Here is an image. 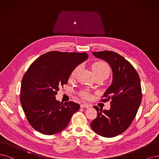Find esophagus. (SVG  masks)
<instances>
[{
    "label": "esophagus",
    "mask_w": 159,
    "mask_h": 159,
    "mask_svg": "<svg viewBox=\"0 0 159 159\" xmlns=\"http://www.w3.org/2000/svg\"><path fill=\"white\" fill-rule=\"evenodd\" d=\"M91 105L89 104H87V103H83L80 105V107H86V108H89L90 107Z\"/></svg>",
    "instance_id": "obj_1"
}]
</instances>
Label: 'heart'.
<instances>
[{
	"label": "heart",
	"instance_id": "1",
	"mask_svg": "<svg viewBox=\"0 0 159 159\" xmlns=\"http://www.w3.org/2000/svg\"><path fill=\"white\" fill-rule=\"evenodd\" d=\"M92 67L93 72L94 73V75H103L107 76L109 74V68L107 66V64L105 62H103V61L96 62L94 63H93ZM79 69H80V67H76L72 73V76H75L76 75V73L79 72ZM80 95L81 96H83L84 98H87L90 96L89 93L86 91L82 92Z\"/></svg>",
	"mask_w": 159,
	"mask_h": 159
}]
</instances>
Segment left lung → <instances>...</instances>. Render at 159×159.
I'll list each match as a JSON object with an SVG mask.
<instances>
[{"label":"left lung","instance_id":"8db88e82","mask_svg":"<svg viewBox=\"0 0 159 159\" xmlns=\"http://www.w3.org/2000/svg\"><path fill=\"white\" fill-rule=\"evenodd\" d=\"M92 54L109 65L113 80L103 93L105 99H102L103 102L111 101L110 109L103 110L93 107L98 116L90 126L99 136L115 137L125 132L136 115L142 99L140 79L131 63L117 53L105 50Z\"/></svg>","mask_w":159,"mask_h":159}]
</instances>
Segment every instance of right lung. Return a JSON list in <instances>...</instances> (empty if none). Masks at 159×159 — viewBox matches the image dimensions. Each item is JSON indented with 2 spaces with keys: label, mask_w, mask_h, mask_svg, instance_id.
Returning a JSON list of instances; mask_svg holds the SVG:
<instances>
[{
  "label": "right lung",
  "mask_w": 159,
  "mask_h": 159,
  "mask_svg": "<svg viewBox=\"0 0 159 159\" xmlns=\"http://www.w3.org/2000/svg\"><path fill=\"white\" fill-rule=\"evenodd\" d=\"M88 58L86 53L52 51L40 56L27 69L21 80L20 102L31 126L45 135L64 130L80 105L61 103L55 96L67 84L70 74Z\"/></svg>",
  "instance_id": "right-lung-1"
}]
</instances>
